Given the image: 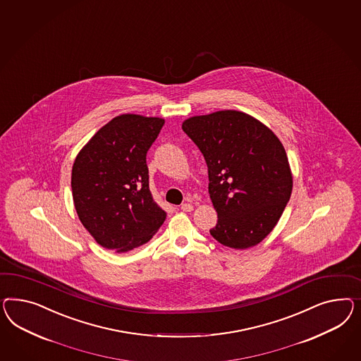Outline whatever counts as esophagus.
<instances>
[{
    "label": "esophagus",
    "mask_w": 361,
    "mask_h": 361,
    "mask_svg": "<svg viewBox=\"0 0 361 361\" xmlns=\"http://www.w3.org/2000/svg\"><path fill=\"white\" fill-rule=\"evenodd\" d=\"M180 208H182V211H185V212H191V211L194 209V206H192L190 202H187V203H183V204L180 206Z\"/></svg>",
    "instance_id": "obj_1"
}]
</instances>
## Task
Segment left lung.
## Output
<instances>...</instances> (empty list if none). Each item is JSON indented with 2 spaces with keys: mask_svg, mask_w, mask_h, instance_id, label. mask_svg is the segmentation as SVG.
I'll return each instance as SVG.
<instances>
[{
  "mask_svg": "<svg viewBox=\"0 0 361 361\" xmlns=\"http://www.w3.org/2000/svg\"><path fill=\"white\" fill-rule=\"evenodd\" d=\"M182 129L208 167V192L217 212L216 227L209 233L233 249L257 245L279 223L293 190L277 135L237 111L195 116Z\"/></svg>",
  "mask_w": 361,
  "mask_h": 361,
  "instance_id": "1",
  "label": "left lung"
}]
</instances>
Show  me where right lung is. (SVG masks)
<instances>
[{"label": "right lung", "instance_id": "add662e5", "mask_svg": "<svg viewBox=\"0 0 361 361\" xmlns=\"http://www.w3.org/2000/svg\"><path fill=\"white\" fill-rule=\"evenodd\" d=\"M164 118L121 114L93 135L76 157L71 187L82 226L106 249L128 252L147 243L166 212L149 188L146 154Z\"/></svg>", "mask_w": 361, "mask_h": 361}]
</instances>
